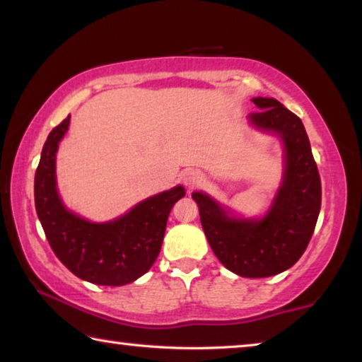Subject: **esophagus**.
I'll return each mask as SVG.
<instances>
[{"label":"esophagus","instance_id":"esophagus-1","mask_svg":"<svg viewBox=\"0 0 362 362\" xmlns=\"http://www.w3.org/2000/svg\"><path fill=\"white\" fill-rule=\"evenodd\" d=\"M182 180L185 183L187 187H198L201 182H203V174L199 173V170H194V169H187L182 173Z\"/></svg>","mask_w":362,"mask_h":362}]
</instances>
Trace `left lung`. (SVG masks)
<instances>
[{
  "mask_svg": "<svg viewBox=\"0 0 362 362\" xmlns=\"http://www.w3.org/2000/svg\"><path fill=\"white\" fill-rule=\"evenodd\" d=\"M260 112L249 121L262 131L278 134L284 144V177L263 218L230 216L206 193L192 196L214 254L225 268L243 278H268L296 263L313 236L321 211V179L302 119L283 103L255 97Z\"/></svg>",
  "mask_w": 362,
  "mask_h": 362,
  "instance_id": "8db88e82",
  "label": "left lung"
}]
</instances>
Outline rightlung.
I'll list each match as a JSON object with an SVG mask.
<instances>
[{
    "instance_id": "add662e5",
    "label": "right lung",
    "mask_w": 362,
    "mask_h": 362,
    "mask_svg": "<svg viewBox=\"0 0 362 362\" xmlns=\"http://www.w3.org/2000/svg\"><path fill=\"white\" fill-rule=\"evenodd\" d=\"M70 116L54 127L35 174V206L49 244L73 274L99 286H124L145 274L161 250L169 212L185 196L182 185L142 201L124 216L93 223L70 212L56 187V153Z\"/></svg>"
}]
</instances>
